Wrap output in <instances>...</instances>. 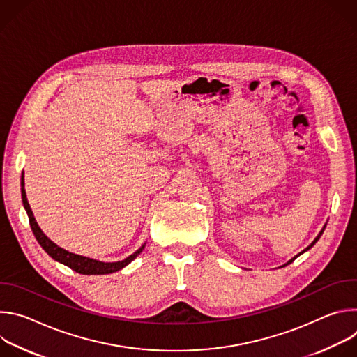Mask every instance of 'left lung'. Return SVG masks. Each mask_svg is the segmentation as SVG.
<instances>
[{
  "label": "left lung",
  "mask_w": 357,
  "mask_h": 357,
  "mask_svg": "<svg viewBox=\"0 0 357 357\" xmlns=\"http://www.w3.org/2000/svg\"><path fill=\"white\" fill-rule=\"evenodd\" d=\"M325 227H326V225H325V226H324V227H322V230H321V231H319V234H318V236H317V237H315V240H314V241H312V243H311V244H310V245H308V247H307V248H305V250H303V251H301V252H299V254H298V256H301V254H302V252H305V251H308V250H310V248H311V247H314V244H315V243H317V241H318V240H319V238H321V236H322V233H324V230H325ZM298 256H295V257H294V259H291V260H289V261H288V263H285V264H284V266H282V267H285V266H288V264H291V263H292V261H294V260H295V259H296V257H298Z\"/></svg>",
  "instance_id": "1"
}]
</instances>
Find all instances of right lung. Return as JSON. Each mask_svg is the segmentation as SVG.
<instances>
[{
  "label": "right lung",
  "mask_w": 357,
  "mask_h": 357,
  "mask_svg": "<svg viewBox=\"0 0 357 357\" xmlns=\"http://www.w3.org/2000/svg\"><path fill=\"white\" fill-rule=\"evenodd\" d=\"M21 195H22V205L26 211V215L29 218V225H31V229L33 231V236L35 238L38 240V243L40 244V247L49 254L50 257H52L55 261L72 268L73 271L79 273V274H83V275H105V274H112V273H116V271H120L121 268H124L126 266H128L138 254L142 252L144 247H145V243L137 250L134 251L131 256H128L127 259L121 260V261H113V263H106V261H100V260H96V259H90V257H84V256H80V254H75V252H70L62 247H59L56 243H54L52 240H50L43 231L42 229L38 226L35 218H33V213L31 211V206L28 203V199H26V192H25V182H24V172H22V178H21Z\"/></svg>",
  "instance_id": "right-lung-1"
}]
</instances>
